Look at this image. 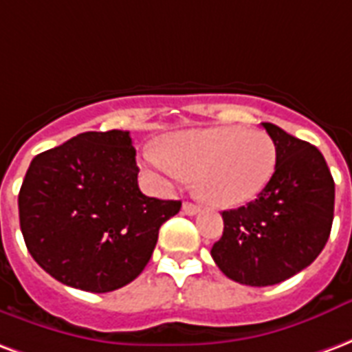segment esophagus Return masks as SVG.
Here are the masks:
<instances>
[{
    "instance_id": "34e87169",
    "label": "esophagus",
    "mask_w": 352,
    "mask_h": 352,
    "mask_svg": "<svg viewBox=\"0 0 352 352\" xmlns=\"http://www.w3.org/2000/svg\"><path fill=\"white\" fill-rule=\"evenodd\" d=\"M182 210H184L187 215H195L201 212V206H197L193 202H184V208H182Z\"/></svg>"
}]
</instances>
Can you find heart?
Instances as JSON below:
<instances>
[{"label":"heart","mask_w":352,"mask_h":352,"mask_svg":"<svg viewBox=\"0 0 352 352\" xmlns=\"http://www.w3.org/2000/svg\"><path fill=\"white\" fill-rule=\"evenodd\" d=\"M142 163L159 186L193 178L201 199L236 208L253 201L270 184L278 148L264 131L206 127L168 135L161 150L142 151Z\"/></svg>","instance_id":"obj_1"}]
</instances>
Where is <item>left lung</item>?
Segmentation results:
<instances>
[{"label":"left lung","mask_w":352,"mask_h":352,"mask_svg":"<svg viewBox=\"0 0 352 352\" xmlns=\"http://www.w3.org/2000/svg\"><path fill=\"white\" fill-rule=\"evenodd\" d=\"M278 148L270 184L245 206L223 212V236L212 257L242 285L268 287L319 257L334 219V178L315 146L263 123Z\"/></svg>","instance_id":"8db88e82"}]
</instances>
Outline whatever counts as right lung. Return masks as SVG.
Masks as SVG:
<instances>
[{
    "label": "right lung",
    "instance_id": "1",
    "mask_svg": "<svg viewBox=\"0 0 352 352\" xmlns=\"http://www.w3.org/2000/svg\"><path fill=\"white\" fill-rule=\"evenodd\" d=\"M129 131L80 133L35 155L18 195L20 229L35 263L60 283L110 292L150 261L179 201L138 189Z\"/></svg>",
    "mask_w": 352,
    "mask_h": 352
}]
</instances>
